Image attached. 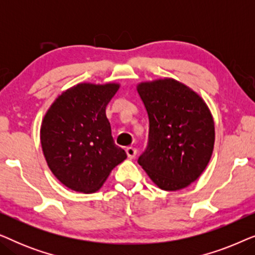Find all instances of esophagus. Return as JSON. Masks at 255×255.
<instances>
[{
	"instance_id": "34e87169",
	"label": "esophagus",
	"mask_w": 255,
	"mask_h": 255,
	"mask_svg": "<svg viewBox=\"0 0 255 255\" xmlns=\"http://www.w3.org/2000/svg\"><path fill=\"white\" fill-rule=\"evenodd\" d=\"M125 151H127V154L130 159H133L135 154H137V149H135L134 147H128Z\"/></svg>"
}]
</instances>
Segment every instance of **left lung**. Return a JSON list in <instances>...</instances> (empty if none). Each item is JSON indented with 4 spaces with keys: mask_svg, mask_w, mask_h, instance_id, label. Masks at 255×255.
<instances>
[{
    "mask_svg": "<svg viewBox=\"0 0 255 255\" xmlns=\"http://www.w3.org/2000/svg\"><path fill=\"white\" fill-rule=\"evenodd\" d=\"M148 116V140L138 163L163 190L189 186L210 161L214 120L204 101L173 79L137 87Z\"/></svg>",
    "mask_w": 255,
    "mask_h": 255,
    "instance_id": "8db88e82",
    "label": "left lung"
}]
</instances>
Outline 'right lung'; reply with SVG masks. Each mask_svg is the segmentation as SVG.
Here are the masks:
<instances>
[{
	"mask_svg": "<svg viewBox=\"0 0 255 255\" xmlns=\"http://www.w3.org/2000/svg\"><path fill=\"white\" fill-rule=\"evenodd\" d=\"M118 88L117 83H80L62 93L45 115L40 128L45 159L69 189L95 193L127 159L115 144L106 115Z\"/></svg>",
	"mask_w": 255,
	"mask_h": 255,
	"instance_id": "add662e5",
	"label": "right lung"
}]
</instances>
